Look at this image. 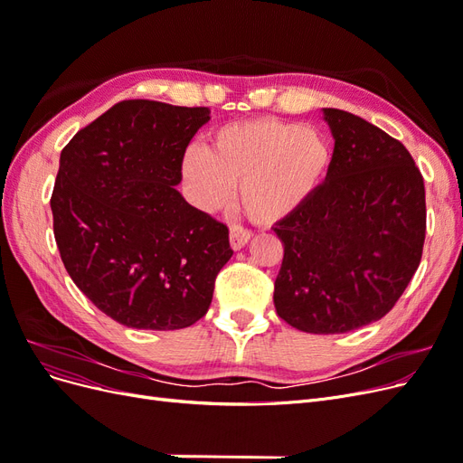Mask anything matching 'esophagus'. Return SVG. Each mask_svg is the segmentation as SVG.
Masks as SVG:
<instances>
[{
  "instance_id": "34e87169",
  "label": "esophagus",
  "mask_w": 463,
  "mask_h": 463,
  "mask_svg": "<svg viewBox=\"0 0 463 463\" xmlns=\"http://www.w3.org/2000/svg\"><path fill=\"white\" fill-rule=\"evenodd\" d=\"M250 230H247V228H243V226H232V230H230V243H232V247L237 250V249H243L247 243H249V240H250Z\"/></svg>"
}]
</instances>
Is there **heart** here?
Returning <instances> with one entry per match:
<instances>
[{
    "label": "heart",
    "mask_w": 463,
    "mask_h": 463,
    "mask_svg": "<svg viewBox=\"0 0 463 463\" xmlns=\"http://www.w3.org/2000/svg\"><path fill=\"white\" fill-rule=\"evenodd\" d=\"M332 165L328 137L311 125L257 118L223 125L206 150L189 148L181 174L199 208L226 204L240 185V204L260 223L296 213L322 187Z\"/></svg>",
    "instance_id": "obj_1"
}]
</instances>
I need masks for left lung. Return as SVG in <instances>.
I'll return each instance as SVG.
<instances>
[{"label": "left lung", "mask_w": 463, "mask_h": 463, "mask_svg": "<svg viewBox=\"0 0 463 463\" xmlns=\"http://www.w3.org/2000/svg\"><path fill=\"white\" fill-rule=\"evenodd\" d=\"M334 135L322 187L272 228L284 243L274 307L289 326L342 334L392 311L423 255V175L400 141L326 108Z\"/></svg>", "instance_id": "8db88e82"}]
</instances>
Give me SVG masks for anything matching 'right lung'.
Returning a JSON list of instances; mask_svg holds the SVG:
<instances>
[{
  "label": "right lung",
  "instance_id": "1",
  "mask_svg": "<svg viewBox=\"0 0 463 463\" xmlns=\"http://www.w3.org/2000/svg\"><path fill=\"white\" fill-rule=\"evenodd\" d=\"M208 108L123 100L65 145L50 199L65 270L109 318L177 330L213 303L230 230L175 185Z\"/></svg>",
  "mask_w": 463,
  "mask_h": 463
}]
</instances>
